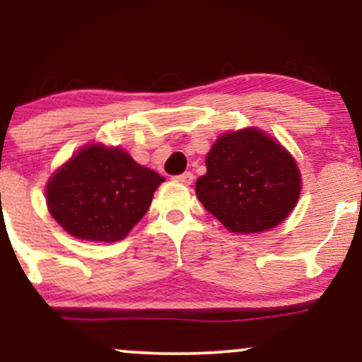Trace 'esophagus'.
I'll return each mask as SVG.
<instances>
[{"instance_id": "34e87169", "label": "esophagus", "mask_w": 362, "mask_h": 362, "mask_svg": "<svg viewBox=\"0 0 362 362\" xmlns=\"http://www.w3.org/2000/svg\"><path fill=\"white\" fill-rule=\"evenodd\" d=\"M175 182H180V184H184V185H190L194 182V173L185 172V173H182V175H177Z\"/></svg>"}]
</instances>
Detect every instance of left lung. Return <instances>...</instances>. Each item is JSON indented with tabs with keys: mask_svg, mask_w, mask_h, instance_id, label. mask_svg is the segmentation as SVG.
Masks as SVG:
<instances>
[{
	"mask_svg": "<svg viewBox=\"0 0 362 362\" xmlns=\"http://www.w3.org/2000/svg\"><path fill=\"white\" fill-rule=\"evenodd\" d=\"M195 182L202 206L233 233H260L288 218L301 192L294 158L262 132L247 127L219 136Z\"/></svg>",
	"mask_w": 362,
	"mask_h": 362,
	"instance_id": "1",
	"label": "left lung"
}]
</instances>
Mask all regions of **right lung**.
<instances>
[{"label": "right lung", "instance_id": "right-lung-1", "mask_svg": "<svg viewBox=\"0 0 362 362\" xmlns=\"http://www.w3.org/2000/svg\"><path fill=\"white\" fill-rule=\"evenodd\" d=\"M165 178L120 148L90 144L66 161L45 187L52 218L88 242H119L146 214Z\"/></svg>", "mask_w": 362, "mask_h": 362}]
</instances>
